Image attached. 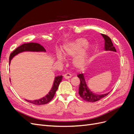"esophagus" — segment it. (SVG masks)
I'll return each instance as SVG.
<instances>
[{"label":"esophagus","mask_w":134,"mask_h":134,"mask_svg":"<svg viewBox=\"0 0 134 134\" xmlns=\"http://www.w3.org/2000/svg\"><path fill=\"white\" fill-rule=\"evenodd\" d=\"M64 78L66 79H69L71 78V74L69 73H66L64 75Z\"/></svg>","instance_id":"esophagus-1"}]
</instances>
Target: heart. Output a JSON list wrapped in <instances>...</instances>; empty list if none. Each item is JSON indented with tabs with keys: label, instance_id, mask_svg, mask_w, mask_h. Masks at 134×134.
Returning <instances> with one entry per match:
<instances>
[{
	"label": "heart",
	"instance_id": "b5f03b06",
	"mask_svg": "<svg viewBox=\"0 0 134 134\" xmlns=\"http://www.w3.org/2000/svg\"><path fill=\"white\" fill-rule=\"evenodd\" d=\"M88 42L84 38H78L64 43L63 54L66 58H74L72 63L77 69H81L86 65L90 59L93 46L88 44ZM56 58L60 62H63L64 56L58 52Z\"/></svg>",
	"mask_w": 134,
	"mask_h": 134
}]
</instances>
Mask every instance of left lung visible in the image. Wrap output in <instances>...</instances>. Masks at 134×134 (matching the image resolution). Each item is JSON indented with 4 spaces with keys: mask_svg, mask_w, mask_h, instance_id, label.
Here are the masks:
<instances>
[{
    "mask_svg": "<svg viewBox=\"0 0 134 134\" xmlns=\"http://www.w3.org/2000/svg\"><path fill=\"white\" fill-rule=\"evenodd\" d=\"M104 40V51H110L116 52L115 47L113 46L111 38H109L107 35L103 34H101ZM77 76L80 79V85L79 87V94L83 99L90 102H94L96 101H98L101 99H102L104 97L107 96L109 92H108L105 94H98L92 92L89 87H88L86 83V80L83 73H81L77 75Z\"/></svg>",
    "mask_w": 134,
    "mask_h": 134,
    "instance_id": "8db88e82",
    "label": "left lung"
}]
</instances>
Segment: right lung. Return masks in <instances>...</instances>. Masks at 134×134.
<instances>
[{
	"instance_id": "1",
	"label": "right lung",
	"mask_w": 134,
	"mask_h": 134,
	"mask_svg": "<svg viewBox=\"0 0 134 134\" xmlns=\"http://www.w3.org/2000/svg\"><path fill=\"white\" fill-rule=\"evenodd\" d=\"M46 52V50L44 49V47L42 46L41 44H40L37 43H24L22 44L21 46L17 47L16 49L13 51V52L11 53L10 57H9V65L10 64L11 60L13 59L15 56L17 55L18 54L22 53L23 52ZM63 79L62 75H59L55 77L54 81L53 83V85L51 89V90L48 92V94H47L45 96L43 97L42 98H40L39 99H36V100H28L25 99L27 102H30L31 103L34 104L36 105H42V104H47L50 102L51 99L53 98V97L55 94L56 91L58 90V87L60 82H62Z\"/></svg>"
}]
</instances>
